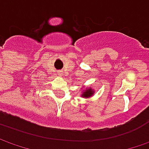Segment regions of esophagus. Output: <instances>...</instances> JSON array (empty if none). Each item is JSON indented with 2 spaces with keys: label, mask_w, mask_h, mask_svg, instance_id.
<instances>
[{
  "label": "esophagus",
  "mask_w": 149,
  "mask_h": 149,
  "mask_svg": "<svg viewBox=\"0 0 149 149\" xmlns=\"http://www.w3.org/2000/svg\"><path fill=\"white\" fill-rule=\"evenodd\" d=\"M59 74H60V76H62V75L64 74V73H63L62 71H60L59 72Z\"/></svg>",
  "instance_id": "34e87169"
}]
</instances>
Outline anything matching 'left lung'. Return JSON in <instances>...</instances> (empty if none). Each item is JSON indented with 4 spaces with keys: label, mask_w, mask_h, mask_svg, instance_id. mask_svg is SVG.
<instances>
[{
    "label": "left lung",
    "mask_w": 149,
    "mask_h": 149,
    "mask_svg": "<svg viewBox=\"0 0 149 149\" xmlns=\"http://www.w3.org/2000/svg\"><path fill=\"white\" fill-rule=\"evenodd\" d=\"M95 94V90L91 88H85V89H84L82 94H81V97L83 98H90L91 96H93Z\"/></svg>",
    "instance_id": "obj_1"
}]
</instances>
